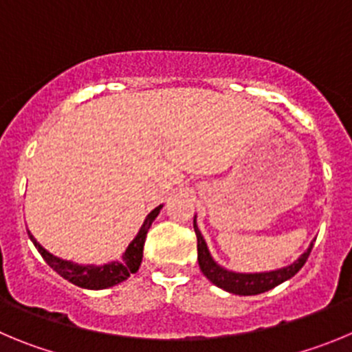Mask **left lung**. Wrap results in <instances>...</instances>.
<instances>
[{
    "label": "left lung",
    "mask_w": 352,
    "mask_h": 352,
    "mask_svg": "<svg viewBox=\"0 0 352 352\" xmlns=\"http://www.w3.org/2000/svg\"><path fill=\"white\" fill-rule=\"evenodd\" d=\"M195 233L196 239H198V265L204 272L205 277L210 280L212 284H215L221 289L228 291V293L240 294V296H252V294L265 293V291L274 289L275 286L283 284L284 280L291 278L293 275H296L300 272V268L305 265L307 258H309L310 251H312V245L310 243L309 249L300 256L296 261H293L291 265L284 268H277V270L270 272H259V274H240V272L226 270L215 263L212 258L210 251H208L207 242H205L201 231L198 230V224H196V215H195Z\"/></svg>",
    "instance_id": "1"
}]
</instances>
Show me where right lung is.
I'll return each instance as SVG.
<instances>
[{
    "mask_svg": "<svg viewBox=\"0 0 352 352\" xmlns=\"http://www.w3.org/2000/svg\"><path fill=\"white\" fill-rule=\"evenodd\" d=\"M161 208H163V205H160V207L148 212L140 231L131 240V243L128 245L124 254L121 256V259L119 261L105 263V265H78V263L68 261V259H61L58 256L50 254L47 249H43L36 242V239L31 235V231H28V235H30L31 242L34 243L38 252L47 261V265L52 270L58 272L63 278H66L68 283L75 284L78 287H84V289H107V287H112L116 284L126 280L129 275L137 274L138 268H140L142 258H144L145 236H147L148 228H151L153 221L157 217Z\"/></svg>",
    "mask_w": 352,
    "mask_h": 352,
    "instance_id": "obj_1",
    "label": "right lung"
}]
</instances>
